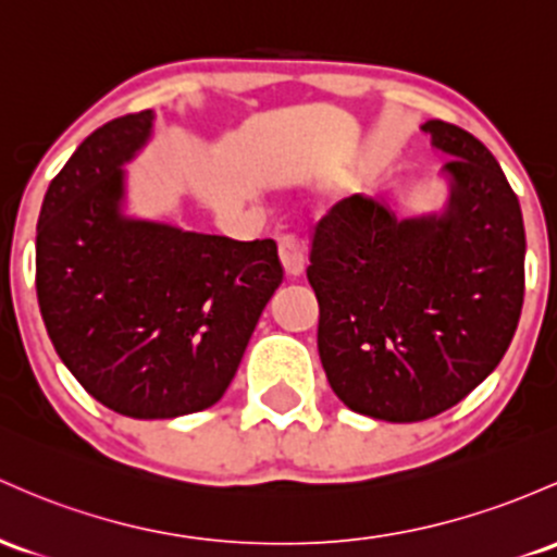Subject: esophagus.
Masks as SVG:
<instances>
[{
	"label": "esophagus",
	"mask_w": 557,
	"mask_h": 557,
	"mask_svg": "<svg viewBox=\"0 0 557 557\" xmlns=\"http://www.w3.org/2000/svg\"><path fill=\"white\" fill-rule=\"evenodd\" d=\"M277 250H280V261H283L285 272H288L290 277H296V274L304 272V243L298 240L293 232H283V235H277Z\"/></svg>",
	"instance_id": "obj_1"
}]
</instances>
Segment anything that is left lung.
<instances>
[{"instance_id":"left-lung-1","label":"left lung","mask_w":557,"mask_h":557,"mask_svg":"<svg viewBox=\"0 0 557 557\" xmlns=\"http://www.w3.org/2000/svg\"><path fill=\"white\" fill-rule=\"evenodd\" d=\"M451 156L442 213L396 219L381 200H338L311 232L317 348L341 401L388 423L455 407L499 364L523 307L521 206L484 143L423 124Z\"/></svg>"}]
</instances>
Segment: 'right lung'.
I'll list each match as a JSON object with an SVG mask.
<instances>
[{"label": "right lung", "instance_id": "obj_1", "mask_svg": "<svg viewBox=\"0 0 557 557\" xmlns=\"http://www.w3.org/2000/svg\"><path fill=\"white\" fill-rule=\"evenodd\" d=\"M150 129L143 110L91 132L50 182L36 224V296L54 351L100 405L137 420L216 405L283 283L274 240L121 213V163Z\"/></svg>", "mask_w": 557, "mask_h": 557}]
</instances>
